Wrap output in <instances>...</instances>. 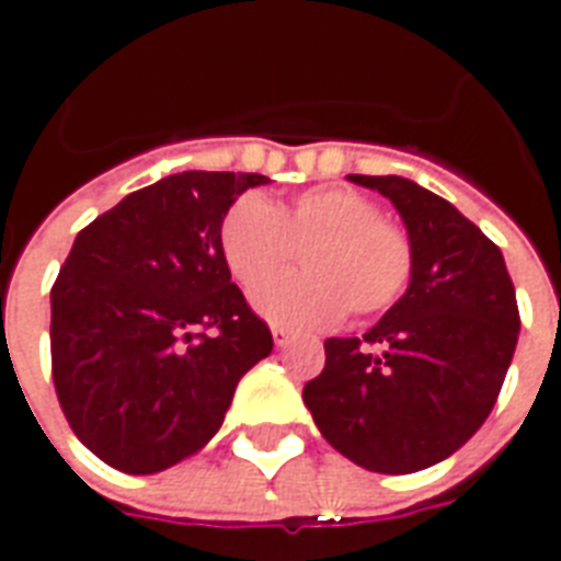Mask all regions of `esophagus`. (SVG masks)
<instances>
[{
  "label": "esophagus",
  "mask_w": 561,
  "mask_h": 561,
  "mask_svg": "<svg viewBox=\"0 0 561 561\" xmlns=\"http://www.w3.org/2000/svg\"><path fill=\"white\" fill-rule=\"evenodd\" d=\"M291 340H294V333L288 328H273V342H276V348H285Z\"/></svg>",
  "instance_id": "obj_1"
}]
</instances>
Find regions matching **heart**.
<instances>
[{
    "mask_svg": "<svg viewBox=\"0 0 561 561\" xmlns=\"http://www.w3.org/2000/svg\"><path fill=\"white\" fill-rule=\"evenodd\" d=\"M221 255L243 288H255L305 252L307 270L261 286L252 306L273 324L321 328L352 309L376 316L400 300L412 279V243L360 192L318 185L273 207L237 197L219 231Z\"/></svg>",
    "mask_w": 561,
    "mask_h": 561,
    "instance_id": "heart-1",
    "label": "heart"
}]
</instances>
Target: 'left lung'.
I'll list each match as a JSON object with an SVG mask.
<instances>
[{
    "label": "left lung",
    "mask_w": 561,
    "mask_h": 561,
    "mask_svg": "<svg viewBox=\"0 0 561 561\" xmlns=\"http://www.w3.org/2000/svg\"><path fill=\"white\" fill-rule=\"evenodd\" d=\"M348 180L397 207L412 279L364 340L324 342L304 402L342 457L412 474L457 454L493 412L517 348V294L499 245L445 197L405 176Z\"/></svg>",
    "instance_id": "1"
}]
</instances>
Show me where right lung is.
<instances>
[{
    "label": "right lung",
    "mask_w": 561,
    "mask_h": 561,
    "mask_svg": "<svg viewBox=\"0 0 561 561\" xmlns=\"http://www.w3.org/2000/svg\"><path fill=\"white\" fill-rule=\"evenodd\" d=\"M261 173L183 171L87 225L50 291L59 405L92 454L156 474L219 433L240 378L273 352L221 255L225 213Z\"/></svg>",
    "instance_id": "right-lung-1"
}]
</instances>
